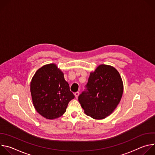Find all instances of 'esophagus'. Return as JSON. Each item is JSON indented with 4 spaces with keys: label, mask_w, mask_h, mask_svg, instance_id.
I'll return each instance as SVG.
<instances>
[{
    "label": "esophagus",
    "mask_w": 155,
    "mask_h": 155,
    "mask_svg": "<svg viewBox=\"0 0 155 155\" xmlns=\"http://www.w3.org/2000/svg\"><path fill=\"white\" fill-rule=\"evenodd\" d=\"M74 95H75V97H76V98H77V97H78V96H79V92H76V93H75Z\"/></svg>",
    "instance_id": "obj_1"
}]
</instances>
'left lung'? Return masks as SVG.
I'll return each instance as SVG.
<instances>
[{
	"label": "left lung",
	"mask_w": 155,
	"mask_h": 155,
	"mask_svg": "<svg viewBox=\"0 0 155 155\" xmlns=\"http://www.w3.org/2000/svg\"><path fill=\"white\" fill-rule=\"evenodd\" d=\"M86 88L79 95L78 101L86 115L101 120L111 114L120 103L123 83L115 68L101 64L90 73Z\"/></svg>",
	"instance_id": "left-lung-1"
}]
</instances>
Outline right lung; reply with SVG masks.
I'll use <instances>...</instances> for the list:
<instances>
[{
  "label": "right lung",
  "instance_id": "right-lung-1",
  "mask_svg": "<svg viewBox=\"0 0 155 155\" xmlns=\"http://www.w3.org/2000/svg\"><path fill=\"white\" fill-rule=\"evenodd\" d=\"M31 93L37 112L48 120L61 117L75 97L55 64L45 65L37 71L31 81Z\"/></svg>",
  "mask_w": 155,
  "mask_h": 155
}]
</instances>
